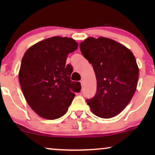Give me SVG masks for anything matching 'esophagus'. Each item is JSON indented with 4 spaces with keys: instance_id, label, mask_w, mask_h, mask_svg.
Here are the masks:
<instances>
[{
    "instance_id": "1",
    "label": "esophagus",
    "mask_w": 155,
    "mask_h": 155,
    "mask_svg": "<svg viewBox=\"0 0 155 155\" xmlns=\"http://www.w3.org/2000/svg\"><path fill=\"white\" fill-rule=\"evenodd\" d=\"M80 83H81L82 86L83 85V83H84V80H83V79H82L81 80H80Z\"/></svg>"
}]
</instances>
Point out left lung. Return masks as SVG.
<instances>
[{"mask_svg":"<svg viewBox=\"0 0 155 155\" xmlns=\"http://www.w3.org/2000/svg\"><path fill=\"white\" fill-rule=\"evenodd\" d=\"M80 47L97 78L96 94L87 103L99 117H114L126 108L136 90V59L126 46L109 38L88 37Z\"/></svg>","mask_w":155,"mask_h":155,"instance_id":"left-lung-1","label":"left lung"}]
</instances>
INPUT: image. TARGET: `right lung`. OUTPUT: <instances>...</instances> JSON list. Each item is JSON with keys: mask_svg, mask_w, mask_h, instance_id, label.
<instances>
[{"mask_svg": "<svg viewBox=\"0 0 155 155\" xmlns=\"http://www.w3.org/2000/svg\"><path fill=\"white\" fill-rule=\"evenodd\" d=\"M78 44L71 38L54 37L38 42L25 53L19 81L29 107L39 116L56 119L66 113L80 82L71 80L73 70L65 65Z\"/></svg>", "mask_w": 155, "mask_h": 155, "instance_id": "1", "label": "right lung"}]
</instances>
